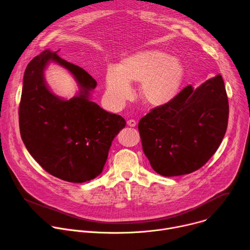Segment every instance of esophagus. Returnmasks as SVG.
Returning <instances> with one entry per match:
<instances>
[{
    "label": "esophagus",
    "mask_w": 250,
    "mask_h": 250,
    "mask_svg": "<svg viewBox=\"0 0 250 250\" xmlns=\"http://www.w3.org/2000/svg\"><path fill=\"white\" fill-rule=\"evenodd\" d=\"M127 125L130 126V127H135L136 126V121L134 119H129L127 121Z\"/></svg>",
    "instance_id": "esophagus-1"
}]
</instances>
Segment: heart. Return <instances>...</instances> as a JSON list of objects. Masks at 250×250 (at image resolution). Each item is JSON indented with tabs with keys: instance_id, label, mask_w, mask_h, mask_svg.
<instances>
[{
	"instance_id": "obj_1",
	"label": "heart",
	"mask_w": 250,
	"mask_h": 250,
	"mask_svg": "<svg viewBox=\"0 0 250 250\" xmlns=\"http://www.w3.org/2000/svg\"><path fill=\"white\" fill-rule=\"evenodd\" d=\"M184 78L179 59L158 49H147L124 58L106 74V93L121 104L131 94L130 83H140V95L152 106H162L175 97Z\"/></svg>"
}]
</instances>
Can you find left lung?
I'll list each match as a JSON object with an SVG mask.
<instances>
[{"label": "left lung", "mask_w": 250, "mask_h": 250, "mask_svg": "<svg viewBox=\"0 0 250 250\" xmlns=\"http://www.w3.org/2000/svg\"><path fill=\"white\" fill-rule=\"evenodd\" d=\"M229 101L221 75L197 88L184 87L171 102L141 118L143 151L153 169L178 176L202 167L227 131Z\"/></svg>", "instance_id": "obj_1"}]
</instances>
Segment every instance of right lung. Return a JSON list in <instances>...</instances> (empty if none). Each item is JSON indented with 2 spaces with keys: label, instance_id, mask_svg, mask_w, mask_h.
<instances>
[{
  "label": "right lung",
  "instance_id": "add662e5",
  "mask_svg": "<svg viewBox=\"0 0 250 250\" xmlns=\"http://www.w3.org/2000/svg\"><path fill=\"white\" fill-rule=\"evenodd\" d=\"M49 61L69 69L81 86L79 96L65 101L46 87L42 72ZM95 80L81 67L45 50L27 65L19 119L21 139L32 158L51 175L82 183L103 172L114 137L126 125L88 99Z\"/></svg>",
  "mask_w": 250,
  "mask_h": 250
}]
</instances>
